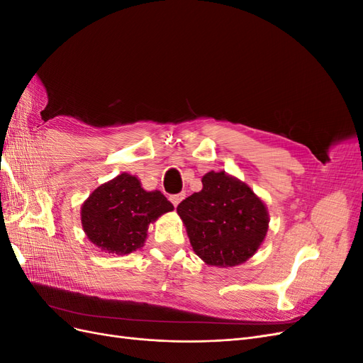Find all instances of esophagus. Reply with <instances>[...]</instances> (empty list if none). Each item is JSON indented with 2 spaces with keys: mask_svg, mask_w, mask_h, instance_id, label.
I'll list each match as a JSON object with an SVG mask.
<instances>
[{
  "mask_svg": "<svg viewBox=\"0 0 363 363\" xmlns=\"http://www.w3.org/2000/svg\"><path fill=\"white\" fill-rule=\"evenodd\" d=\"M183 199H184V194H175V195H171V196H169V201H171L175 207H177Z\"/></svg>",
  "mask_w": 363,
  "mask_h": 363,
  "instance_id": "esophagus-1",
  "label": "esophagus"
}]
</instances>
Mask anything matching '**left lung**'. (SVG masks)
Segmentation results:
<instances>
[{
  "label": "left lung",
  "instance_id": "obj_1",
  "mask_svg": "<svg viewBox=\"0 0 363 363\" xmlns=\"http://www.w3.org/2000/svg\"><path fill=\"white\" fill-rule=\"evenodd\" d=\"M203 189L177 206L191 245L206 265L230 268L260 248L269 228L267 204L225 171L203 175Z\"/></svg>",
  "mask_w": 363,
  "mask_h": 363
}]
</instances>
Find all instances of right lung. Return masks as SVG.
Returning <instances> with one entry per match:
<instances>
[{
	"label": "right lung",
	"instance_id": "1",
	"mask_svg": "<svg viewBox=\"0 0 363 363\" xmlns=\"http://www.w3.org/2000/svg\"><path fill=\"white\" fill-rule=\"evenodd\" d=\"M172 211L160 191H145L136 175L123 172L87 196L80 216L83 232L95 247L125 256L144 247L148 225Z\"/></svg>",
	"mask_w": 363,
	"mask_h": 363
}]
</instances>
